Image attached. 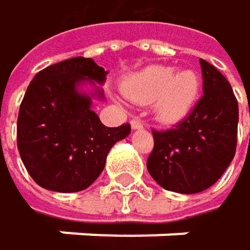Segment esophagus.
Returning <instances> with one entry per match:
<instances>
[{
    "mask_svg": "<svg viewBox=\"0 0 250 250\" xmlns=\"http://www.w3.org/2000/svg\"><path fill=\"white\" fill-rule=\"evenodd\" d=\"M131 128L132 129H142L143 128V122L139 118H134V119H131Z\"/></svg>",
    "mask_w": 250,
    "mask_h": 250,
    "instance_id": "obj_1",
    "label": "esophagus"
}]
</instances>
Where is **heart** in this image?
Listing matches in <instances>:
<instances>
[{
    "label": "heart",
    "instance_id": "b5f03b06",
    "mask_svg": "<svg viewBox=\"0 0 250 250\" xmlns=\"http://www.w3.org/2000/svg\"><path fill=\"white\" fill-rule=\"evenodd\" d=\"M124 94L139 104L155 101V113L164 122L183 119L195 105L201 80L194 70L176 73L174 67L152 65L124 82Z\"/></svg>",
    "mask_w": 250,
    "mask_h": 250
}]
</instances>
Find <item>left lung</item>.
I'll use <instances>...</instances> for the list:
<instances>
[{
	"label": "left lung",
	"mask_w": 250,
	"mask_h": 250,
	"mask_svg": "<svg viewBox=\"0 0 250 250\" xmlns=\"http://www.w3.org/2000/svg\"><path fill=\"white\" fill-rule=\"evenodd\" d=\"M203 97L167 131H152L153 150L147 170L167 191L197 194L216 183L235 153L239 104L231 84L207 61L200 59Z\"/></svg>",
	"instance_id": "obj_1"
}]
</instances>
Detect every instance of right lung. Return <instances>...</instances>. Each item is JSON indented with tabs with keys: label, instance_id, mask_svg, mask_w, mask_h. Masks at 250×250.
Here are the masks:
<instances>
[{
	"label": "right lung",
	"instance_id": "right-lung-1",
	"mask_svg": "<svg viewBox=\"0 0 250 250\" xmlns=\"http://www.w3.org/2000/svg\"><path fill=\"white\" fill-rule=\"evenodd\" d=\"M107 71L91 58H71L37 73L18 116V149L37 185L55 192L91 186L105 166L108 150L131 132L129 124L108 128L91 108L103 100ZM89 83L92 94L80 91Z\"/></svg>",
	"mask_w": 250,
	"mask_h": 250
}]
</instances>
